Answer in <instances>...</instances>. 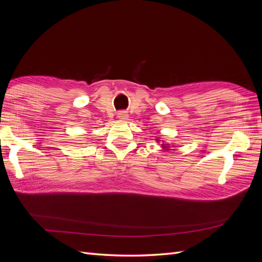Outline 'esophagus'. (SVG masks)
<instances>
[{"mask_svg": "<svg viewBox=\"0 0 262 262\" xmlns=\"http://www.w3.org/2000/svg\"><path fill=\"white\" fill-rule=\"evenodd\" d=\"M117 117H118V119H120V120L124 121V120H126V119H128L129 116H128V113L124 112V110H121V112H119L117 114Z\"/></svg>", "mask_w": 262, "mask_h": 262, "instance_id": "obj_1", "label": "esophagus"}]
</instances>
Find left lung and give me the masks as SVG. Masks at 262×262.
<instances>
[{"instance_id":"8db88e82","label":"left lung","mask_w":262,"mask_h":262,"mask_svg":"<svg viewBox=\"0 0 262 262\" xmlns=\"http://www.w3.org/2000/svg\"><path fill=\"white\" fill-rule=\"evenodd\" d=\"M158 141H160V140H158ZM163 145H165V144H163ZM163 147H165V148H167V147H166V146H163Z\"/></svg>"}]
</instances>
